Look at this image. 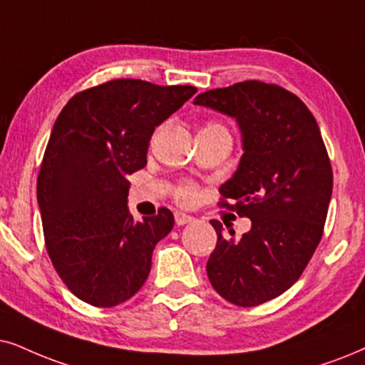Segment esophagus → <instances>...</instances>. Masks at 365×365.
Here are the masks:
<instances>
[{
  "mask_svg": "<svg viewBox=\"0 0 365 365\" xmlns=\"http://www.w3.org/2000/svg\"><path fill=\"white\" fill-rule=\"evenodd\" d=\"M192 220H193V217L183 214V212H177V214H175V222H177V225L190 224Z\"/></svg>",
  "mask_w": 365,
  "mask_h": 365,
  "instance_id": "34e87169",
  "label": "esophagus"
}]
</instances>
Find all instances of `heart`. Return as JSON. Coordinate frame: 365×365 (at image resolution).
Segmentation results:
<instances>
[{"label": "heart", "instance_id": "1", "mask_svg": "<svg viewBox=\"0 0 365 365\" xmlns=\"http://www.w3.org/2000/svg\"><path fill=\"white\" fill-rule=\"evenodd\" d=\"M209 126H219V124H209ZM209 126H205V128H209ZM195 197H197V190L190 185L182 187L178 190V200L183 202V204H190V202L195 200Z\"/></svg>", "mask_w": 365, "mask_h": 365}]
</instances>
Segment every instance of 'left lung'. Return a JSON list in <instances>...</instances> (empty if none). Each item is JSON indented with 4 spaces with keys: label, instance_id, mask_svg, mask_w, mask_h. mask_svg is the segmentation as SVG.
Masks as SVG:
<instances>
[{
    "label": "left lung",
    "instance_id": "8db88e82",
    "mask_svg": "<svg viewBox=\"0 0 365 365\" xmlns=\"http://www.w3.org/2000/svg\"><path fill=\"white\" fill-rule=\"evenodd\" d=\"M193 104L236 119L242 156L220 193L251 219L241 237L210 220L217 246L207 274L227 302L261 305L298 281L324 234L334 175L320 128L297 96L259 81L202 92Z\"/></svg>",
    "mask_w": 365,
    "mask_h": 365
}]
</instances>
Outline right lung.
Wrapping results in <instances>:
<instances>
[{
    "label": "right lung",
    "instance_id": "right-lung-1",
    "mask_svg": "<svg viewBox=\"0 0 365 365\" xmlns=\"http://www.w3.org/2000/svg\"><path fill=\"white\" fill-rule=\"evenodd\" d=\"M195 92L193 86L116 79L76 94L58 114L36 200L50 259L82 302L116 307L148 278L156 242L175 219L168 209L133 219L126 177L146 165L155 128Z\"/></svg>",
    "mask_w": 365,
    "mask_h": 365
}]
</instances>
